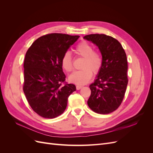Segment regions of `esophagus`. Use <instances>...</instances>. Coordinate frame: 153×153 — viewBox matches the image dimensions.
Masks as SVG:
<instances>
[{
  "mask_svg": "<svg viewBox=\"0 0 153 153\" xmlns=\"http://www.w3.org/2000/svg\"><path fill=\"white\" fill-rule=\"evenodd\" d=\"M82 86H81V85H76V90H80V89H82Z\"/></svg>",
  "mask_w": 153,
  "mask_h": 153,
  "instance_id": "obj_1",
  "label": "esophagus"
}]
</instances>
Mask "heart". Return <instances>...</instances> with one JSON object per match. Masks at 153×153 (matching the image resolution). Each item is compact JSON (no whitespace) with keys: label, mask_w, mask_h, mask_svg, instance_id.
Returning <instances> with one entry per match:
<instances>
[{"label":"heart","mask_w":153,"mask_h":153,"mask_svg":"<svg viewBox=\"0 0 153 153\" xmlns=\"http://www.w3.org/2000/svg\"><path fill=\"white\" fill-rule=\"evenodd\" d=\"M75 53L84 58L82 64V69L73 73L69 77V80L77 85H84L89 82L92 76L100 73L103 66V58L101 55L94 51L92 45L86 41H82L76 45ZM61 66L67 73L73 71V60L70 52H66L61 58Z\"/></svg>","instance_id":"heart-1"}]
</instances>
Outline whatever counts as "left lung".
<instances>
[{
  "mask_svg": "<svg viewBox=\"0 0 153 153\" xmlns=\"http://www.w3.org/2000/svg\"><path fill=\"white\" fill-rule=\"evenodd\" d=\"M84 39L98 46L103 66L98 78L89 86L88 106L94 112L108 114L117 110L124 99L128 82L126 54L121 44L112 36L89 34Z\"/></svg>",
  "mask_w": 153,
  "mask_h": 153,
  "instance_id": "1",
  "label": "left lung"
}]
</instances>
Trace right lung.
Here are the masks:
<instances>
[{
  "label": "right lung",
  "mask_w": 153,
  "mask_h": 153,
  "mask_svg": "<svg viewBox=\"0 0 153 153\" xmlns=\"http://www.w3.org/2000/svg\"><path fill=\"white\" fill-rule=\"evenodd\" d=\"M79 36L61 33L40 37L27 51L23 90L32 109L41 117L53 119L65 110L69 96L75 91L68 84L61 58Z\"/></svg>",
  "instance_id": "obj_1"
}]
</instances>
